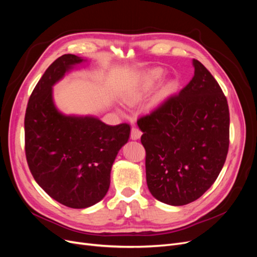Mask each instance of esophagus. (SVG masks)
<instances>
[{"mask_svg": "<svg viewBox=\"0 0 257 257\" xmlns=\"http://www.w3.org/2000/svg\"><path fill=\"white\" fill-rule=\"evenodd\" d=\"M142 131L137 128V127H132V131H131V138L133 139V141H137V139H139L142 137Z\"/></svg>", "mask_w": 257, "mask_h": 257, "instance_id": "1", "label": "esophagus"}]
</instances>
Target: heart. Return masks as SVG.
<instances>
[{"label": "heart", "instance_id": "obj_1", "mask_svg": "<svg viewBox=\"0 0 257 257\" xmlns=\"http://www.w3.org/2000/svg\"><path fill=\"white\" fill-rule=\"evenodd\" d=\"M164 74L165 71L163 68H153L142 75L132 87L123 92V102L131 106H134L139 102H142L148 93L154 88V85L163 78ZM177 89L178 81L176 79H169L157 93L153 104H160L161 102H164L165 99L175 94Z\"/></svg>", "mask_w": 257, "mask_h": 257}]
</instances>
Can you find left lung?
<instances>
[{"instance_id":"left-lung-1","label":"left lung","mask_w":257,"mask_h":257,"mask_svg":"<svg viewBox=\"0 0 257 257\" xmlns=\"http://www.w3.org/2000/svg\"><path fill=\"white\" fill-rule=\"evenodd\" d=\"M194 76L151 114L139 119L148 189L154 198L183 206L216 180L229 145L227 100L208 69L193 59Z\"/></svg>"}]
</instances>
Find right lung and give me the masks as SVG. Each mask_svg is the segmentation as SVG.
Wrapping results in <instances>:
<instances>
[{"label":"right lung","mask_w":257,"mask_h":257,"mask_svg":"<svg viewBox=\"0 0 257 257\" xmlns=\"http://www.w3.org/2000/svg\"><path fill=\"white\" fill-rule=\"evenodd\" d=\"M87 62L75 54L54 61L31 94L25 119L26 155L35 181L54 200L74 209L105 197L112 164L131 133L126 123L111 126L95 115L59 110L53 87Z\"/></svg>","instance_id":"1"}]
</instances>
